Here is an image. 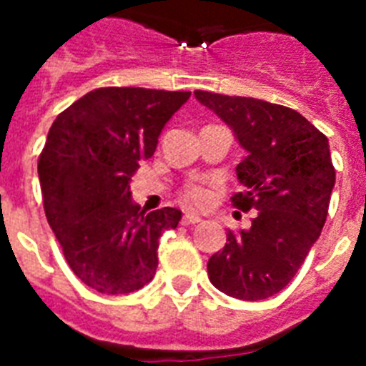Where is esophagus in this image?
Returning <instances> with one entry per match:
<instances>
[{"mask_svg":"<svg viewBox=\"0 0 366 366\" xmlns=\"http://www.w3.org/2000/svg\"><path fill=\"white\" fill-rule=\"evenodd\" d=\"M201 222L199 214H194V212H186L182 217V224L184 226H189V224H197Z\"/></svg>","mask_w":366,"mask_h":366,"instance_id":"obj_1","label":"esophagus"}]
</instances>
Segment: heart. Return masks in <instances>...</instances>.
Returning <instances> with one entry per match:
<instances>
[{
  "instance_id": "heart-1",
  "label": "heart",
  "mask_w": 366,
  "mask_h": 366,
  "mask_svg": "<svg viewBox=\"0 0 366 366\" xmlns=\"http://www.w3.org/2000/svg\"><path fill=\"white\" fill-rule=\"evenodd\" d=\"M184 199L192 203V205H205L211 194H209V189L203 188L201 184H189L184 188Z\"/></svg>"
}]
</instances>
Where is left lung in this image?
I'll list each match as a JSON object with an SVG mask.
<instances>
[{
  "instance_id": "left-lung-1",
  "label": "left lung",
  "mask_w": 366,
  "mask_h": 366,
  "mask_svg": "<svg viewBox=\"0 0 366 366\" xmlns=\"http://www.w3.org/2000/svg\"><path fill=\"white\" fill-rule=\"evenodd\" d=\"M195 99L234 131L247 152L235 167L241 211L256 209L249 229L209 258L211 283L239 300H264L290 283L319 239L336 172L329 138L285 106L195 91Z\"/></svg>"
}]
</instances>
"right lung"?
Wrapping results in <instances>:
<instances>
[{
	"label": "right lung",
	"mask_w": 366,
	"mask_h": 366,
	"mask_svg": "<svg viewBox=\"0 0 366 366\" xmlns=\"http://www.w3.org/2000/svg\"><path fill=\"white\" fill-rule=\"evenodd\" d=\"M189 94L94 89L49 129L37 163L45 214L71 272L97 292L129 295L148 285L159 237L182 218L171 207L140 212L129 182Z\"/></svg>",
	"instance_id": "1"
}]
</instances>
